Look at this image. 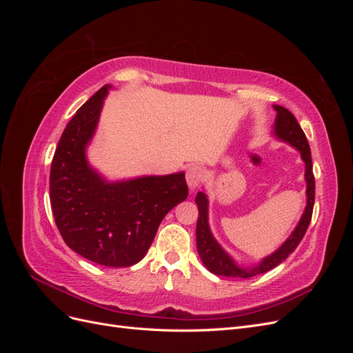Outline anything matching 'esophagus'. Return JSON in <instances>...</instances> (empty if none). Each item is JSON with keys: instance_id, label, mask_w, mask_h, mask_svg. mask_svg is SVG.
Wrapping results in <instances>:
<instances>
[{"instance_id": "34e87169", "label": "esophagus", "mask_w": 353, "mask_h": 353, "mask_svg": "<svg viewBox=\"0 0 353 353\" xmlns=\"http://www.w3.org/2000/svg\"><path fill=\"white\" fill-rule=\"evenodd\" d=\"M201 178H203V169L200 166H190L187 169L185 179L191 191H194L199 187Z\"/></svg>"}]
</instances>
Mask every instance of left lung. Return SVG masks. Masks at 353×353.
I'll list each match as a JSON object with an SVG mask.
<instances>
[{"instance_id": "left-lung-1", "label": "left lung", "mask_w": 353, "mask_h": 353, "mask_svg": "<svg viewBox=\"0 0 353 353\" xmlns=\"http://www.w3.org/2000/svg\"><path fill=\"white\" fill-rule=\"evenodd\" d=\"M274 110L276 112L274 122V135L280 141H284L294 147L301 153V157L305 162V181H306V208L303 215L299 221L296 228L279 249L270 256H266L259 263L252 266H240L231 256L222 249V245L215 240L209 227V200L205 191H199L196 196V203L199 208V219L196 227V239H197V252L203 265L215 275L231 276V279H250L258 274L268 272L275 268L283 261L288 258V254L293 253L297 244L302 241L305 232L311 223L314 200H315V178L312 172V159L311 148H309L306 135L302 131L301 125L297 123L296 117L288 112L283 105L274 104Z\"/></svg>"}]
</instances>
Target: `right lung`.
<instances>
[{"instance_id":"add662e5","label":"right lung","mask_w":353,"mask_h":353,"mask_svg":"<svg viewBox=\"0 0 353 353\" xmlns=\"http://www.w3.org/2000/svg\"><path fill=\"white\" fill-rule=\"evenodd\" d=\"M112 85H104L65 128L50 170L52 215L63 240L85 259L122 268L140 262L166 213L188 196L185 174L108 181L87 159Z\"/></svg>"}]
</instances>
